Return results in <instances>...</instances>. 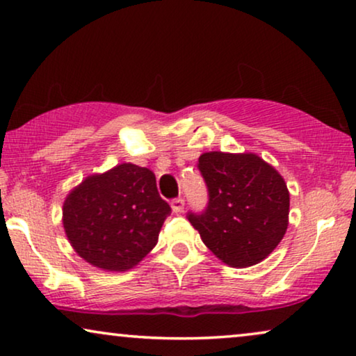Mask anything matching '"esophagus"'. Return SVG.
I'll return each mask as SVG.
<instances>
[{
    "instance_id": "1",
    "label": "esophagus",
    "mask_w": 356,
    "mask_h": 356,
    "mask_svg": "<svg viewBox=\"0 0 356 356\" xmlns=\"http://www.w3.org/2000/svg\"><path fill=\"white\" fill-rule=\"evenodd\" d=\"M184 200L182 198H174L172 202H171V208H172V211L176 213V214H179V213H182L184 211Z\"/></svg>"
}]
</instances>
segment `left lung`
<instances>
[{
    "label": "left lung",
    "instance_id": "1",
    "mask_svg": "<svg viewBox=\"0 0 356 356\" xmlns=\"http://www.w3.org/2000/svg\"><path fill=\"white\" fill-rule=\"evenodd\" d=\"M198 169L208 207L187 218L203 243L232 268L266 258L289 226L290 197L282 176L254 153H203Z\"/></svg>",
    "mask_w": 356,
    "mask_h": 356
}]
</instances>
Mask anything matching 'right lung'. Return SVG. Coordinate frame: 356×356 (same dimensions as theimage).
<instances>
[{"label": "right lung", "mask_w": 356, "mask_h": 356, "mask_svg": "<svg viewBox=\"0 0 356 356\" xmlns=\"http://www.w3.org/2000/svg\"><path fill=\"white\" fill-rule=\"evenodd\" d=\"M169 214L154 174L124 163L77 185L64 202L63 224L80 258L119 273L152 252Z\"/></svg>", "instance_id": "1"}]
</instances>
